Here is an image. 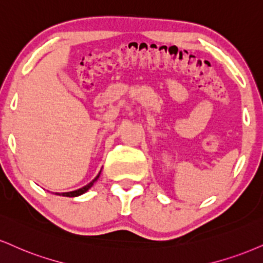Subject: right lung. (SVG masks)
<instances>
[{
    "label": "right lung",
    "mask_w": 263,
    "mask_h": 263,
    "mask_svg": "<svg viewBox=\"0 0 263 263\" xmlns=\"http://www.w3.org/2000/svg\"><path fill=\"white\" fill-rule=\"evenodd\" d=\"M100 173H101V170L99 172V174H98V175L96 176V178L91 180V181H90L89 183H87V185L83 186V187H81V189H78V190H74V191H71V192H61V194H59V192H56V195H59V196H65V197H77V196L83 195V194H85V192L88 191V190H89V189L91 187V186L94 185V182H96L97 180L99 179Z\"/></svg>",
    "instance_id": "obj_1"
}]
</instances>
